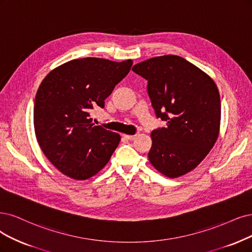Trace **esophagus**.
<instances>
[{
    "mask_svg": "<svg viewBox=\"0 0 252 252\" xmlns=\"http://www.w3.org/2000/svg\"><path fill=\"white\" fill-rule=\"evenodd\" d=\"M136 135H124V138L127 139V140H134Z\"/></svg>",
    "mask_w": 252,
    "mask_h": 252,
    "instance_id": "34e87169",
    "label": "esophagus"
}]
</instances>
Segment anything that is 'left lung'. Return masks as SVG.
<instances>
[{
    "mask_svg": "<svg viewBox=\"0 0 252 252\" xmlns=\"http://www.w3.org/2000/svg\"><path fill=\"white\" fill-rule=\"evenodd\" d=\"M147 80L157 118L166 126L152 132L148 159L155 168L174 179L196 167L215 144L220 127L219 91L206 72L175 55L134 65Z\"/></svg>",
    "mask_w": 252,
    "mask_h": 252,
    "instance_id": "1",
    "label": "left lung"
}]
</instances>
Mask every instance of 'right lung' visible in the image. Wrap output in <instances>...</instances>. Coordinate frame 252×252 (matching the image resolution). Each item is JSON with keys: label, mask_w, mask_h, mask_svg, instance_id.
<instances>
[{"label": "right lung", "mask_w": 252, "mask_h": 252, "mask_svg": "<svg viewBox=\"0 0 252 252\" xmlns=\"http://www.w3.org/2000/svg\"><path fill=\"white\" fill-rule=\"evenodd\" d=\"M132 65V60L74 59L41 82L34 102L35 135L45 157L63 174L87 180L109 162L120 136L93 125L90 113L105 107Z\"/></svg>", "instance_id": "1"}]
</instances>
